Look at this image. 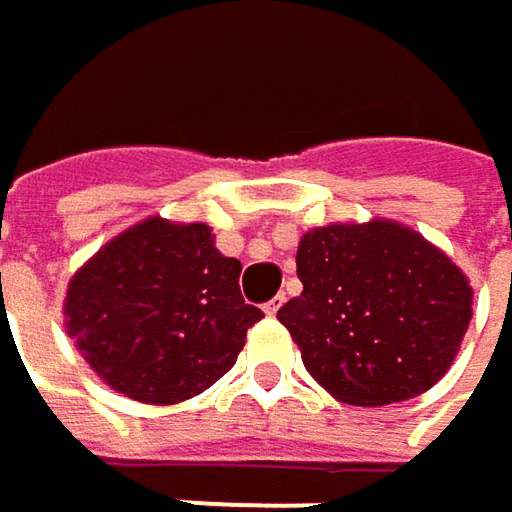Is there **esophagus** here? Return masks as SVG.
I'll use <instances>...</instances> for the list:
<instances>
[{"mask_svg":"<svg viewBox=\"0 0 512 512\" xmlns=\"http://www.w3.org/2000/svg\"><path fill=\"white\" fill-rule=\"evenodd\" d=\"M281 304H284V296H275V299H269V302L263 304V313L266 316H275L281 310Z\"/></svg>","mask_w":512,"mask_h":512,"instance_id":"esophagus-1","label":"esophagus"}]
</instances>
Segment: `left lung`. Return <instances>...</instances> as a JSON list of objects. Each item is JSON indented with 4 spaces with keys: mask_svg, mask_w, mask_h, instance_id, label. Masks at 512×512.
<instances>
[{
    "mask_svg": "<svg viewBox=\"0 0 512 512\" xmlns=\"http://www.w3.org/2000/svg\"><path fill=\"white\" fill-rule=\"evenodd\" d=\"M302 296L278 322L307 372L346 404L381 407L431 390L472 319V287L451 257L390 219L307 231Z\"/></svg>",
    "mask_w": 512,
    "mask_h": 512,
    "instance_id": "1",
    "label": "left lung"
}]
</instances>
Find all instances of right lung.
<instances>
[{
    "label": "right lung",
    "mask_w": 512,
    "mask_h": 512,
    "mask_svg": "<svg viewBox=\"0 0 512 512\" xmlns=\"http://www.w3.org/2000/svg\"><path fill=\"white\" fill-rule=\"evenodd\" d=\"M240 260L205 222L149 216L90 257L67 287V334L90 369L143 404L213 387L263 313L243 302Z\"/></svg>",
    "instance_id": "right-lung-1"
}]
</instances>
